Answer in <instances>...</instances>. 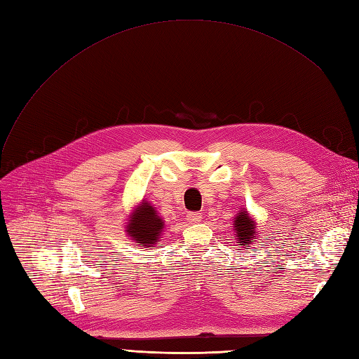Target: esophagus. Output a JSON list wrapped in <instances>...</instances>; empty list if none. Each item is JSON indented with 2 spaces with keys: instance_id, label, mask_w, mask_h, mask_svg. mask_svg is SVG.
Returning a JSON list of instances; mask_svg holds the SVG:
<instances>
[{
  "instance_id": "34e87169",
  "label": "esophagus",
  "mask_w": 359,
  "mask_h": 359,
  "mask_svg": "<svg viewBox=\"0 0 359 359\" xmlns=\"http://www.w3.org/2000/svg\"><path fill=\"white\" fill-rule=\"evenodd\" d=\"M187 222H189V223H191V224L202 222V215H201V212H189V214H187Z\"/></svg>"
}]
</instances>
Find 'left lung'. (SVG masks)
<instances>
[{"instance_id":"1","label":"left lung","mask_w":359,"mask_h":359,"mask_svg":"<svg viewBox=\"0 0 359 359\" xmlns=\"http://www.w3.org/2000/svg\"><path fill=\"white\" fill-rule=\"evenodd\" d=\"M235 235L236 240L240 241V245L250 247V244L255 243V223L250 219L247 212H240L236 215L235 220Z\"/></svg>"}]
</instances>
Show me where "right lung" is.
Here are the masks:
<instances>
[{"instance_id":"add662e5","label":"right lung","mask_w":359,"mask_h":359,"mask_svg":"<svg viewBox=\"0 0 359 359\" xmlns=\"http://www.w3.org/2000/svg\"><path fill=\"white\" fill-rule=\"evenodd\" d=\"M163 229V220L157 215L154 206L144 202L139 208L132 214V220L127 226V232L137 245L145 248L157 243V238Z\"/></svg>"}]
</instances>
